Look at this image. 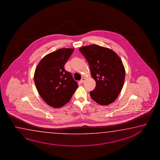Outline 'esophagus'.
I'll return each instance as SVG.
<instances>
[{
  "instance_id": "esophagus-1",
  "label": "esophagus",
  "mask_w": 160,
  "mask_h": 160,
  "mask_svg": "<svg viewBox=\"0 0 160 160\" xmlns=\"http://www.w3.org/2000/svg\"><path fill=\"white\" fill-rule=\"evenodd\" d=\"M84 79H85L83 78H82L81 80V81H80V82H80V83H83V82H84Z\"/></svg>"
}]
</instances>
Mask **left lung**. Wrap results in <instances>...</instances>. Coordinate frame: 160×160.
Segmentation results:
<instances>
[{
    "mask_svg": "<svg viewBox=\"0 0 160 160\" xmlns=\"http://www.w3.org/2000/svg\"><path fill=\"white\" fill-rule=\"evenodd\" d=\"M89 64L96 87L90 91L91 97L102 105L114 102L122 90L125 70L122 61L111 49L92 44L79 48Z\"/></svg>",
    "mask_w": 160,
    "mask_h": 160,
    "instance_id": "1",
    "label": "left lung"
}]
</instances>
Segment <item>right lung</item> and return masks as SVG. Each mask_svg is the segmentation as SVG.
<instances>
[{
    "label": "right lung",
    "mask_w": 160,
    "mask_h": 160,
    "mask_svg": "<svg viewBox=\"0 0 160 160\" xmlns=\"http://www.w3.org/2000/svg\"><path fill=\"white\" fill-rule=\"evenodd\" d=\"M74 49L62 48L48 54L38 64L34 73L36 88L49 106L60 108L69 102L78 88L77 82L64 65Z\"/></svg>",
    "instance_id": "right-lung-1"
}]
</instances>
